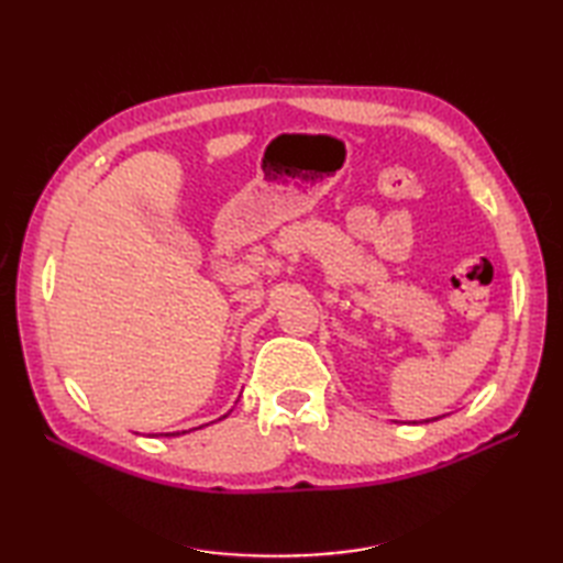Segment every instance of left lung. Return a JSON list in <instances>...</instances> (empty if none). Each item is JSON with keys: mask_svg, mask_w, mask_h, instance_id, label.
Masks as SVG:
<instances>
[{"mask_svg": "<svg viewBox=\"0 0 563 563\" xmlns=\"http://www.w3.org/2000/svg\"><path fill=\"white\" fill-rule=\"evenodd\" d=\"M430 421H438V418H430ZM428 423V421H426Z\"/></svg>", "mask_w": 563, "mask_h": 563, "instance_id": "1", "label": "left lung"}]
</instances>
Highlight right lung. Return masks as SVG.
I'll list each match as a JSON object with an SVG mask.
<instances>
[{
  "label": "right lung",
  "instance_id": "obj_1",
  "mask_svg": "<svg viewBox=\"0 0 563 563\" xmlns=\"http://www.w3.org/2000/svg\"><path fill=\"white\" fill-rule=\"evenodd\" d=\"M224 416H227V413H224ZM224 416H222V418H224ZM222 418H218V421H222ZM206 426H208V423H206ZM200 428H202V426H200ZM190 430H196V428H190ZM184 433H188V430H184ZM159 435H178V433H159Z\"/></svg>",
  "mask_w": 563,
  "mask_h": 563
}]
</instances>
